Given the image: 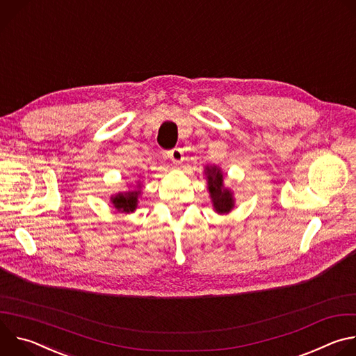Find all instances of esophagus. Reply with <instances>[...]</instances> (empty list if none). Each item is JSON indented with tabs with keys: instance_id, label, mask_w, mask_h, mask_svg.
I'll list each match as a JSON object with an SVG mask.
<instances>
[{
	"instance_id": "obj_1",
	"label": "esophagus",
	"mask_w": 356,
	"mask_h": 356,
	"mask_svg": "<svg viewBox=\"0 0 356 356\" xmlns=\"http://www.w3.org/2000/svg\"><path fill=\"white\" fill-rule=\"evenodd\" d=\"M169 158H170V161L173 162V163H181L183 162V159H184V156H183V150L180 149V147H175V149H172L170 152H169Z\"/></svg>"
}]
</instances>
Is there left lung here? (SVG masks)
<instances>
[{
  "mask_svg": "<svg viewBox=\"0 0 356 356\" xmlns=\"http://www.w3.org/2000/svg\"><path fill=\"white\" fill-rule=\"evenodd\" d=\"M207 179V188L211 197L214 211L220 216L228 214L235 207L234 191L224 186V175L218 166H206L204 169Z\"/></svg>",
  "mask_w": 356,
  "mask_h": 356,
  "instance_id": "obj_1",
  "label": "left lung"
}]
</instances>
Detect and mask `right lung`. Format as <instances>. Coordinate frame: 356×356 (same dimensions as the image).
Listing matches in <instances>:
<instances>
[{"label":"right lung","mask_w":356,"mask_h":356,"mask_svg":"<svg viewBox=\"0 0 356 356\" xmlns=\"http://www.w3.org/2000/svg\"><path fill=\"white\" fill-rule=\"evenodd\" d=\"M140 183L138 181V186L134 190H128V191H120L114 195H111L110 201L111 204L115 207V210H118L120 213H134L138 207V197L140 195Z\"/></svg>","instance_id":"obj_1"}]
</instances>
